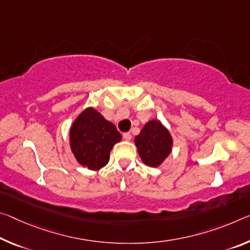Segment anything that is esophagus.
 Segmentation results:
<instances>
[{"mask_svg":"<svg viewBox=\"0 0 250 250\" xmlns=\"http://www.w3.org/2000/svg\"><path fill=\"white\" fill-rule=\"evenodd\" d=\"M124 139H125V140H126V141L131 140V133H130V132H125V133H124Z\"/></svg>","mask_w":250,"mask_h":250,"instance_id":"obj_1","label":"esophagus"}]
</instances>
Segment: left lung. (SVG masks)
<instances>
[{"mask_svg": "<svg viewBox=\"0 0 250 250\" xmlns=\"http://www.w3.org/2000/svg\"><path fill=\"white\" fill-rule=\"evenodd\" d=\"M141 160L150 167H158L171 152L172 138L160 121L151 120L134 139Z\"/></svg>", "mask_w": 250, "mask_h": 250, "instance_id": "left-lung-1", "label": "left lung"}]
</instances>
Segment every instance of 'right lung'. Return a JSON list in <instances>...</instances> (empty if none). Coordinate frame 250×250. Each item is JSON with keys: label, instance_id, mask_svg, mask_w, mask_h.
<instances>
[{"label": "right lung", "instance_id": "1", "mask_svg": "<svg viewBox=\"0 0 250 250\" xmlns=\"http://www.w3.org/2000/svg\"><path fill=\"white\" fill-rule=\"evenodd\" d=\"M121 140L116 126L89 108L77 118L71 126V149L83 167L98 170L108 164L112 146Z\"/></svg>", "mask_w": 250, "mask_h": 250}]
</instances>
